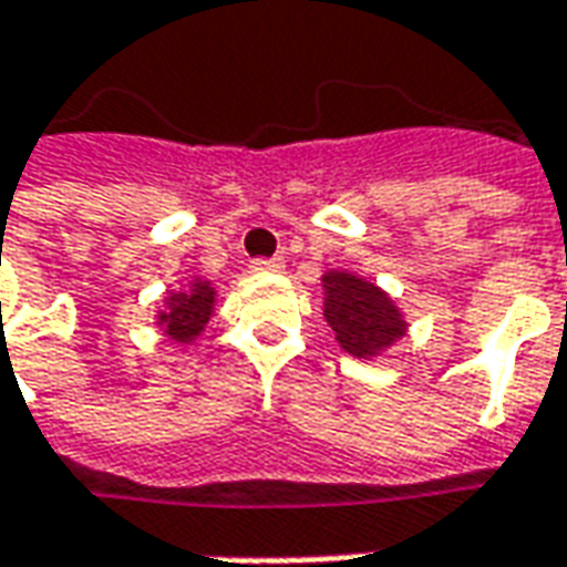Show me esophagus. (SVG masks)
<instances>
[{"instance_id":"34e87169","label":"esophagus","mask_w":567,"mask_h":567,"mask_svg":"<svg viewBox=\"0 0 567 567\" xmlns=\"http://www.w3.org/2000/svg\"><path fill=\"white\" fill-rule=\"evenodd\" d=\"M282 260L279 257H260V260H254L251 269L254 272H282Z\"/></svg>"}]
</instances>
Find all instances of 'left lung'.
<instances>
[{"label": "left lung", "instance_id": "left-lung-1", "mask_svg": "<svg viewBox=\"0 0 567 567\" xmlns=\"http://www.w3.org/2000/svg\"><path fill=\"white\" fill-rule=\"evenodd\" d=\"M322 303L338 348L357 360H375L410 329L388 291L348 269L322 276Z\"/></svg>", "mask_w": 567, "mask_h": 567}]
</instances>
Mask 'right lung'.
Listing matches in <instances>:
<instances>
[{
  "mask_svg": "<svg viewBox=\"0 0 567 567\" xmlns=\"http://www.w3.org/2000/svg\"><path fill=\"white\" fill-rule=\"evenodd\" d=\"M217 307V288L207 279H192L179 291H167L164 307L157 310V329L173 344H195L198 334L207 329L210 316Z\"/></svg>",
  "mask_w": 567,
  "mask_h": 567,
  "instance_id": "obj_1",
  "label": "right lung"
}]
</instances>
